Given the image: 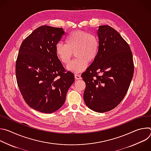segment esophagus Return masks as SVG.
I'll return each mask as SVG.
<instances>
[{"label":"esophagus","instance_id":"1","mask_svg":"<svg viewBox=\"0 0 151 151\" xmlns=\"http://www.w3.org/2000/svg\"><path fill=\"white\" fill-rule=\"evenodd\" d=\"M75 79L76 80H78V79H81V76L80 75H78V74H75Z\"/></svg>","mask_w":151,"mask_h":151}]
</instances>
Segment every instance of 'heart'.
Listing matches in <instances>:
<instances>
[{"label":"heart","mask_w":151,"mask_h":151,"mask_svg":"<svg viewBox=\"0 0 151 151\" xmlns=\"http://www.w3.org/2000/svg\"><path fill=\"white\" fill-rule=\"evenodd\" d=\"M65 42L66 44L58 43L55 54L61 62L67 65L74 53L76 58L68 66L72 72L79 73L84 70L88 66V62L92 63L98 55L99 40L94 33L76 30L66 37Z\"/></svg>","instance_id":"obj_1"}]
</instances>
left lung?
<instances>
[{"mask_svg":"<svg viewBox=\"0 0 151 151\" xmlns=\"http://www.w3.org/2000/svg\"><path fill=\"white\" fill-rule=\"evenodd\" d=\"M97 35L98 55L81 76L86 84V105L103 113L114 109L124 98L133 76L134 63L130 46L114 28L100 26Z\"/></svg>","mask_w":151,"mask_h":151,"instance_id":"1","label":"left lung"}]
</instances>
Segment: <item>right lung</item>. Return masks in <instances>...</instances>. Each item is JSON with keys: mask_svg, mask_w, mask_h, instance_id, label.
Wrapping results in <instances>:
<instances>
[{"mask_svg": "<svg viewBox=\"0 0 151 151\" xmlns=\"http://www.w3.org/2000/svg\"><path fill=\"white\" fill-rule=\"evenodd\" d=\"M64 35L63 28L40 26L23 40L19 50L15 64L19 90L26 103L42 113L58 110L75 81L73 73L65 70L55 54Z\"/></svg>", "mask_w": 151, "mask_h": 151, "instance_id": "right-lung-1", "label": "right lung"}]
</instances>
